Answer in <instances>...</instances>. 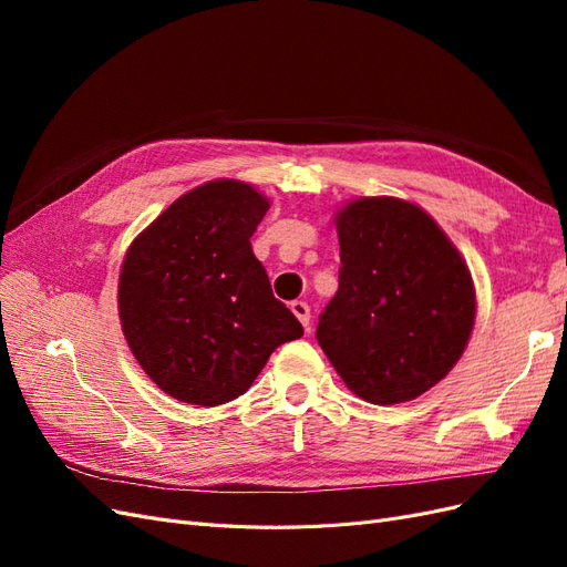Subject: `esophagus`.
<instances>
[{
    "instance_id": "34e87169",
    "label": "esophagus",
    "mask_w": 567,
    "mask_h": 567,
    "mask_svg": "<svg viewBox=\"0 0 567 567\" xmlns=\"http://www.w3.org/2000/svg\"><path fill=\"white\" fill-rule=\"evenodd\" d=\"M290 310H293V315L298 317V321L305 326V329L310 331V305L302 300H296V302H290Z\"/></svg>"
}]
</instances>
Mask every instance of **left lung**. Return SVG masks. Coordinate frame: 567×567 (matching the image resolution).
<instances>
[{"label":"left lung","mask_w":567,"mask_h":567,"mask_svg":"<svg viewBox=\"0 0 567 567\" xmlns=\"http://www.w3.org/2000/svg\"><path fill=\"white\" fill-rule=\"evenodd\" d=\"M338 293L317 340L371 404L419 398L450 373L475 319L471 274L435 221L398 198H359L336 219Z\"/></svg>","instance_id":"left-lung-1"}]
</instances>
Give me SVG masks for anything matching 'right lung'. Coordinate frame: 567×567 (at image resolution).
<instances>
[{"instance_id":"1","label":"right lung","mask_w":567,"mask_h":567,"mask_svg":"<svg viewBox=\"0 0 567 567\" xmlns=\"http://www.w3.org/2000/svg\"><path fill=\"white\" fill-rule=\"evenodd\" d=\"M267 210L244 182H208L169 205L125 255L117 307L127 346L175 400H236L274 350L302 336L250 248Z\"/></svg>"}]
</instances>
